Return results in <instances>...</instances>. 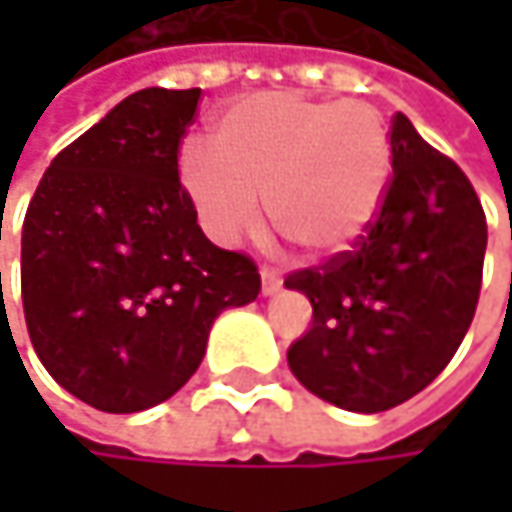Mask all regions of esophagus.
<instances>
[{
	"label": "esophagus",
	"mask_w": 512,
	"mask_h": 512,
	"mask_svg": "<svg viewBox=\"0 0 512 512\" xmlns=\"http://www.w3.org/2000/svg\"><path fill=\"white\" fill-rule=\"evenodd\" d=\"M278 287H281V275H278V269L263 266V269H260V290L269 296V293H275Z\"/></svg>",
	"instance_id": "obj_1"
}]
</instances>
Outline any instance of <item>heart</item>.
I'll use <instances>...</instances> for the list:
<instances>
[{"label": "heart", "mask_w": 512, "mask_h": 512, "mask_svg": "<svg viewBox=\"0 0 512 512\" xmlns=\"http://www.w3.org/2000/svg\"><path fill=\"white\" fill-rule=\"evenodd\" d=\"M216 154L189 145L183 186L219 243L269 222L308 255L350 249L376 219L391 180V136L376 106L260 91L231 103L213 133Z\"/></svg>", "instance_id": "1"}]
</instances>
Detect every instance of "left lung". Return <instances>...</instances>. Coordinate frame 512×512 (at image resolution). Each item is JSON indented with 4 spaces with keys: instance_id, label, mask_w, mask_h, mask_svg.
Wrapping results in <instances>:
<instances>
[{
    "instance_id": "obj_1",
    "label": "left lung",
    "mask_w": 512,
    "mask_h": 512,
    "mask_svg": "<svg viewBox=\"0 0 512 512\" xmlns=\"http://www.w3.org/2000/svg\"><path fill=\"white\" fill-rule=\"evenodd\" d=\"M391 180L353 249L284 278L314 323L287 350L293 376L350 412H385L424 391L460 350L483 281L486 216L451 156L391 118Z\"/></svg>"
}]
</instances>
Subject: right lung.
<instances>
[{
  "label": "right lung",
  "instance_id": "add662e5",
  "mask_svg": "<svg viewBox=\"0 0 512 512\" xmlns=\"http://www.w3.org/2000/svg\"><path fill=\"white\" fill-rule=\"evenodd\" d=\"M198 100L201 88L130 94L52 159L26 210L32 347L100 412L168 400L198 370L213 320L260 293L255 260L204 237L180 183Z\"/></svg>",
  "mask_w": 512,
  "mask_h": 512
}]
</instances>
